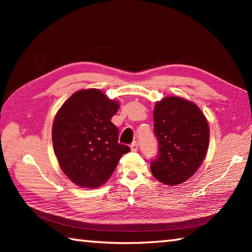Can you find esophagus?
Returning a JSON list of instances; mask_svg holds the SVG:
<instances>
[{
  "instance_id": "obj_1",
  "label": "esophagus",
  "mask_w": 252,
  "mask_h": 252,
  "mask_svg": "<svg viewBox=\"0 0 252 252\" xmlns=\"http://www.w3.org/2000/svg\"><path fill=\"white\" fill-rule=\"evenodd\" d=\"M138 147H139L138 141H133V142L131 143V146H130V148H131V150H132V151H136V150H138Z\"/></svg>"
}]
</instances>
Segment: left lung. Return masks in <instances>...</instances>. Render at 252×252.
Here are the masks:
<instances>
[{"instance_id":"obj_1","label":"left lung","mask_w":252,"mask_h":252,"mask_svg":"<svg viewBox=\"0 0 252 252\" xmlns=\"http://www.w3.org/2000/svg\"><path fill=\"white\" fill-rule=\"evenodd\" d=\"M153 131L158 153L151 172L165 185H179L201 165L209 146V126L197 105L178 96L157 102Z\"/></svg>"}]
</instances>
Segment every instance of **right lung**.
<instances>
[{
  "instance_id": "1",
  "label": "right lung",
  "mask_w": 252,
  "mask_h": 252,
  "mask_svg": "<svg viewBox=\"0 0 252 252\" xmlns=\"http://www.w3.org/2000/svg\"><path fill=\"white\" fill-rule=\"evenodd\" d=\"M118 109V102L89 89L70 96L55 116V156L63 172L75 185H103L120 158L130 151L129 147L118 142L119 130L111 122Z\"/></svg>"
}]
</instances>
